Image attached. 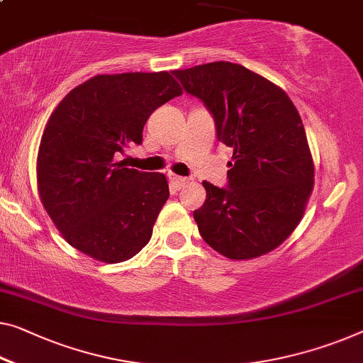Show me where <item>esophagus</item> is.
<instances>
[{
	"label": "esophagus",
	"instance_id": "esophagus-1",
	"mask_svg": "<svg viewBox=\"0 0 363 363\" xmlns=\"http://www.w3.org/2000/svg\"><path fill=\"white\" fill-rule=\"evenodd\" d=\"M169 181L172 184V187L174 189H182L186 184L189 182L187 177H182V176H176V174H169Z\"/></svg>",
	"mask_w": 363,
	"mask_h": 363
}]
</instances>
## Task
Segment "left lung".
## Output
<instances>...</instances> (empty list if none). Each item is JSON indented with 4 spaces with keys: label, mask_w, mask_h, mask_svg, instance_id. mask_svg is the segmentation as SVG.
<instances>
[{
    "label": "left lung",
    "mask_w": 363,
    "mask_h": 363,
    "mask_svg": "<svg viewBox=\"0 0 363 363\" xmlns=\"http://www.w3.org/2000/svg\"><path fill=\"white\" fill-rule=\"evenodd\" d=\"M172 74L213 116L216 138L233 148L228 184L203 181L194 210L216 252L242 261L270 252L300 223L315 166L298 111L284 89L241 65L213 62Z\"/></svg>",
    "instance_id": "1"
}]
</instances>
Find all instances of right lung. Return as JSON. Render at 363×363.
<instances>
[{"label":"right lung","instance_id":"right-lung-1","mask_svg":"<svg viewBox=\"0 0 363 363\" xmlns=\"http://www.w3.org/2000/svg\"><path fill=\"white\" fill-rule=\"evenodd\" d=\"M182 89L167 72L97 74L55 107L37 155L43 208L78 251L123 262L148 245L169 187L164 174L117 163L142 145L148 117Z\"/></svg>","mask_w":363,"mask_h":363}]
</instances>
